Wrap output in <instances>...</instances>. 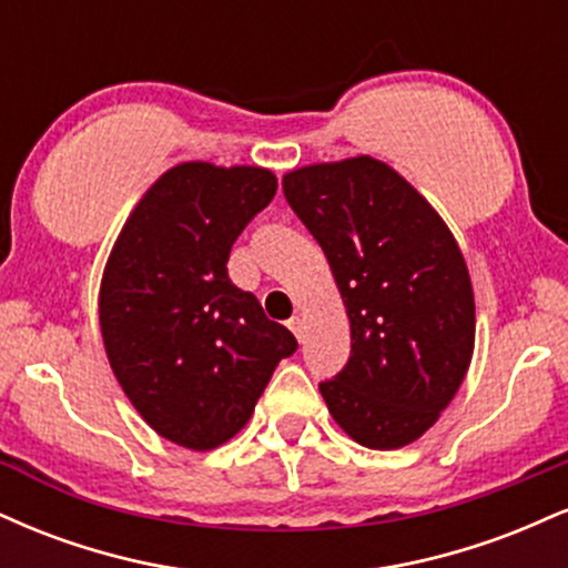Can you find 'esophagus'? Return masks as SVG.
Wrapping results in <instances>:
<instances>
[{"label": "esophagus", "instance_id": "esophagus-1", "mask_svg": "<svg viewBox=\"0 0 568 568\" xmlns=\"http://www.w3.org/2000/svg\"><path fill=\"white\" fill-rule=\"evenodd\" d=\"M288 328L293 331V336H296L298 342H302V338H304V317L302 315H293L291 321H288Z\"/></svg>", "mask_w": 568, "mask_h": 568}]
</instances>
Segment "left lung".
I'll list each match as a JSON object with an SVG mask.
<instances>
[{
	"label": "left lung",
	"mask_w": 568,
	"mask_h": 568,
	"mask_svg": "<svg viewBox=\"0 0 568 568\" xmlns=\"http://www.w3.org/2000/svg\"><path fill=\"white\" fill-rule=\"evenodd\" d=\"M283 192L321 243L349 317V361L321 384L325 406L366 448L419 440L475 349L473 283L452 230L371 154L296 168Z\"/></svg>",
	"instance_id": "8db88e82"
}]
</instances>
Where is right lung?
I'll use <instances>...</instances> for the list:
<instances>
[{"instance_id": "obj_1", "label": "right lung", "mask_w": 568, "mask_h": 568, "mask_svg": "<svg viewBox=\"0 0 568 568\" xmlns=\"http://www.w3.org/2000/svg\"><path fill=\"white\" fill-rule=\"evenodd\" d=\"M277 192L258 165H173L143 192L103 266L98 321L122 393L154 433L211 452L247 425L277 363L285 325L226 275L247 221Z\"/></svg>"}]
</instances>
